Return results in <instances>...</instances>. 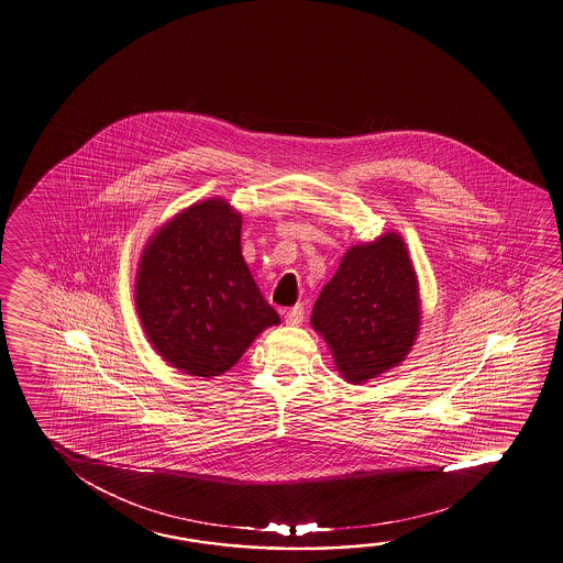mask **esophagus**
<instances>
[{
  "label": "esophagus",
  "instance_id": "1",
  "mask_svg": "<svg viewBox=\"0 0 563 563\" xmlns=\"http://www.w3.org/2000/svg\"><path fill=\"white\" fill-rule=\"evenodd\" d=\"M302 320H305V308L302 306L298 305L290 308V310H286L285 322L288 325H298V323H302Z\"/></svg>",
  "mask_w": 563,
  "mask_h": 563
}]
</instances>
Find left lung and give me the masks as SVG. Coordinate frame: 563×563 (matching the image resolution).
Listing matches in <instances>:
<instances>
[{
  "label": "left lung",
  "instance_id": "1",
  "mask_svg": "<svg viewBox=\"0 0 563 563\" xmlns=\"http://www.w3.org/2000/svg\"><path fill=\"white\" fill-rule=\"evenodd\" d=\"M420 296L402 238L388 231L353 245L313 305L312 328L353 385L398 367L420 330Z\"/></svg>",
  "mask_w": 563,
  "mask_h": 563
}]
</instances>
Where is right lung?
Instances as JSON below:
<instances>
[{
  "instance_id": "obj_1",
  "label": "right lung",
  "mask_w": 563,
  "mask_h": 563,
  "mask_svg": "<svg viewBox=\"0 0 563 563\" xmlns=\"http://www.w3.org/2000/svg\"><path fill=\"white\" fill-rule=\"evenodd\" d=\"M135 305L158 355L192 377H220L280 322L241 255V213L223 198L192 203L148 240Z\"/></svg>"
}]
</instances>
